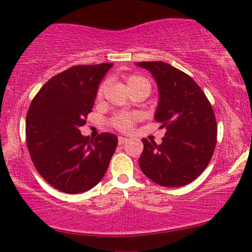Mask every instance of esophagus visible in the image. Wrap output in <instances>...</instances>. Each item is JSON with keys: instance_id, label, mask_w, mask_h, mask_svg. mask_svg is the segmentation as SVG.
I'll use <instances>...</instances> for the list:
<instances>
[{"instance_id": "1", "label": "esophagus", "mask_w": 252, "mask_h": 252, "mask_svg": "<svg viewBox=\"0 0 252 252\" xmlns=\"http://www.w3.org/2000/svg\"><path fill=\"white\" fill-rule=\"evenodd\" d=\"M118 141H119V144H125L126 142L128 141V139H127L126 137H123V136H120V137H119V139H118Z\"/></svg>"}]
</instances>
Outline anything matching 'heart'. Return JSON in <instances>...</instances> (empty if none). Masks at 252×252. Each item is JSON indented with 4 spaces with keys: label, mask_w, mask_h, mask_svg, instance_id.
Masks as SVG:
<instances>
[{
    "label": "heart",
    "mask_w": 252,
    "mask_h": 252,
    "mask_svg": "<svg viewBox=\"0 0 252 252\" xmlns=\"http://www.w3.org/2000/svg\"><path fill=\"white\" fill-rule=\"evenodd\" d=\"M127 86L128 90L134 91L138 90V88H147L148 91H150V84L148 82L147 79H144L143 76H139V75H129L126 77ZM108 87V81H104L100 84L99 88L97 91V98H100L104 94L105 90ZM139 120L138 114H129V113H120L118 115H115L111 120V125L115 127L116 129L123 132H127L132 128L133 124L136 121Z\"/></svg>",
    "instance_id": "1"
}]
</instances>
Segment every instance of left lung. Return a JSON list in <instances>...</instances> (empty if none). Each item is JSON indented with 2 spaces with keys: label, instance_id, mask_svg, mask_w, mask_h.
<instances>
[{
  "label": "left lung",
  "instance_id": "8db88e82",
  "mask_svg": "<svg viewBox=\"0 0 252 252\" xmlns=\"http://www.w3.org/2000/svg\"><path fill=\"white\" fill-rule=\"evenodd\" d=\"M155 79L159 103L155 121L166 133L161 144L143 138L142 172L162 187L193 182L209 165L216 147L217 124L205 93L189 75L164 62H141Z\"/></svg>",
  "mask_w": 252,
  "mask_h": 252
}]
</instances>
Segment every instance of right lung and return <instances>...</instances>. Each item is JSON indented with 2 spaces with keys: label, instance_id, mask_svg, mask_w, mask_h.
I'll list each match as a JSON object with an SVG mask.
<instances>
[{
  "label": "right lung",
  "instance_id": "add662e5",
  "mask_svg": "<svg viewBox=\"0 0 252 252\" xmlns=\"http://www.w3.org/2000/svg\"><path fill=\"white\" fill-rule=\"evenodd\" d=\"M111 66H71L49 79L28 110L25 133L31 160L37 172L64 193H84L97 186L115 153V134L103 132L90 141L80 132Z\"/></svg>",
  "mask_w": 252,
  "mask_h": 252
}]
</instances>
